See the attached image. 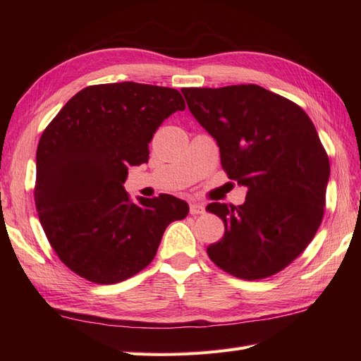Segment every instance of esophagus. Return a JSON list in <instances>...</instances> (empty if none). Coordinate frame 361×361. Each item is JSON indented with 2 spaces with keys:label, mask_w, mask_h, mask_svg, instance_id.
Segmentation results:
<instances>
[{
  "label": "esophagus",
  "mask_w": 361,
  "mask_h": 361,
  "mask_svg": "<svg viewBox=\"0 0 361 361\" xmlns=\"http://www.w3.org/2000/svg\"><path fill=\"white\" fill-rule=\"evenodd\" d=\"M189 211L192 216H202V214H204V206L200 203H190Z\"/></svg>",
  "instance_id": "obj_1"
}]
</instances>
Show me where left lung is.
<instances>
[{"label":"left lung","mask_w":361,"mask_h":361,"mask_svg":"<svg viewBox=\"0 0 361 361\" xmlns=\"http://www.w3.org/2000/svg\"><path fill=\"white\" fill-rule=\"evenodd\" d=\"M181 93L217 141L228 178L248 188L240 206H206L225 224L224 237L206 250L209 259L245 281L282 271L324 216L331 166L315 126L298 104L252 83Z\"/></svg>","instance_id":"obj_1"}]
</instances>
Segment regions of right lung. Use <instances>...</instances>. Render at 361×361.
I'll list each match as a JSON object with an SVG mask.
<instances>
[{
	"label": "right lung",
	"mask_w": 361,
	"mask_h": 361,
	"mask_svg": "<svg viewBox=\"0 0 361 361\" xmlns=\"http://www.w3.org/2000/svg\"><path fill=\"white\" fill-rule=\"evenodd\" d=\"M186 109L180 91L145 83L80 90L57 113L37 147L34 200L59 259L94 283H118L147 267L167 225L188 216L161 194L136 204L124 190L128 166L149 161L166 118Z\"/></svg>",
	"instance_id": "add662e5"
}]
</instances>
